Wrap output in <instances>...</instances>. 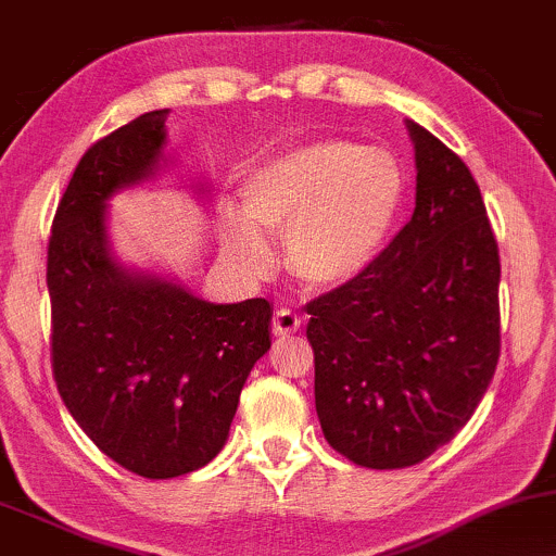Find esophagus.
<instances>
[{
    "mask_svg": "<svg viewBox=\"0 0 556 556\" xmlns=\"http://www.w3.org/2000/svg\"><path fill=\"white\" fill-rule=\"evenodd\" d=\"M300 320L303 318H300L295 311H290V307H279L271 318V329L277 337H287V333H295L300 329Z\"/></svg>",
    "mask_w": 556,
    "mask_h": 556,
    "instance_id": "esophagus-1",
    "label": "esophagus"
}]
</instances>
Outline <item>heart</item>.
Listing matches in <instances>:
<instances>
[{"label": "heart", "instance_id": "b5f03b06", "mask_svg": "<svg viewBox=\"0 0 556 556\" xmlns=\"http://www.w3.org/2000/svg\"><path fill=\"white\" fill-rule=\"evenodd\" d=\"M406 197V173L386 147L318 139L279 152L245 178L243 206L266 232H285V258L300 282L331 290L383 251ZM245 274L271 269V249L249 223L225 230Z\"/></svg>", "mask_w": 556, "mask_h": 556}]
</instances>
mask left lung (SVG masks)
Returning <instances> with one entry per match:
<instances>
[{"label": "left lung", "mask_w": 556, "mask_h": 556, "mask_svg": "<svg viewBox=\"0 0 556 556\" xmlns=\"http://www.w3.org/2000/svg\"><path fill=\"white\" fill-rule=\"evenodd\" d=\"M417 206L363 274L307 303L316 412L333 451L406 469L471 419L500 359V251L471 170L406 122Z\"/></svg>", "instance_id": "8db88e82"}]
</instances>
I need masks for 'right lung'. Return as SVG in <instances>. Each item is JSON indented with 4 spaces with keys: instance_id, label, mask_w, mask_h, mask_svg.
<instances>
[{
    "instance_id": "obj_1",
    "label": "right lung",
    "mask_w": 556,
    "mask_h": 556,
    "mask_svg": "<svg viewBox=\"0 0 556 556\" xmlns=\"http://www.w3.org/2000/svg\"><path fill=\"white\" fill-rule=\"evenodd\" d=\"M168 109L98 139L72 173L49 238L51 365L66 409L126 471L173 479L223 451L240 391L269 352L264 298L214 305L111 253L105 204L155 178Z\"/></svg>"
}]
</instances>
